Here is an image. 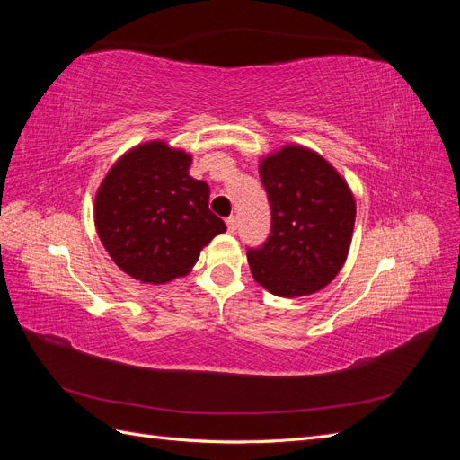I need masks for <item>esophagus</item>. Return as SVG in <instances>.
Segmentation results:
<instances>
[{
	"mask_svg": "<svg viewBox=\"0 0 460 460\" xmlns=\"http://www.w3.org/2000/svg\"><path fill=\"white\" fill-rule=\"evenodd\" d=\"M226 226H228L230 234H234L235 230H238V222H235V217H228L226 218Z\"/></svg>",
	"mask_w": 460,
	"mask_h": 460,
	"instance_id": "obj_1",
	"label": "esophagus"
}]
</instances>
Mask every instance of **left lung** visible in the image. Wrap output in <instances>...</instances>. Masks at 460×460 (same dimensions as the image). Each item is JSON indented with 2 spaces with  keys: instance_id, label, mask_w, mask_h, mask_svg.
Masks as SVG:
<instances>
[{
  "instance_id": "1",
  "label": "left lung",
  "mask_w": 460,
  "mask_h": 460,
  "mask_svg": "<svg viewBox=\"0 0 460 460\" xmlns=\"http://www.w3.org/2000/svg\"><path fill=\"white\" fill-rule=\"evenodd\" d=\"M270 203V235L247 247L255 280L280 297L309 296L341 270L355 226V199L318 153L288 146L259 166Z\"/></svg>"
}]
</instances>
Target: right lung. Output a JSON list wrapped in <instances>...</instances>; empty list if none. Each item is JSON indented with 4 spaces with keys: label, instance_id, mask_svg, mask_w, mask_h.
Wrapping results in <instances>:
<instances>
[{
    "label": "right lung",
    "instance_id": "1",
    "mask_svg": "<svg viewBox=\"0 0 460 460\" xmlns=\"http://www.w3.org/2000/svg\"><path fill=\"white\" fill-rule=\"evenodd\" d=\"M191 157L163 142L122 155L95 196V228L117 267L164 284L196 264L201 247L226 232L208 211V186L190 176Z\"/></svg>",
    "mask_w": 460,
    "mask_h": 460
}]
</instances>
